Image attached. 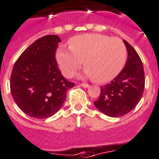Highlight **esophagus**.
Returning <instances> with one entry per match:
<instances>
[{"label": "esophagus", "instance_id": "esophagus-1", "mask_svg": "<svg viewBox=\"0 0 159 159\" xmlns=\"http://www.w3.org/2000/svg\"><path fill=\"white\" fill-rule=\"evenodd\" d=\"M81 86L84 87V88H88V87H89V85L88 84H86V83H81V84H79Z\"/></svg>", "mask_w": 159, "mask_h": 159}]
</instances>
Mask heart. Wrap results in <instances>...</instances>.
<instances>
[{"instance_id": "heart-1", "label": "heart", "mask_w": 159, "mask_h": 159, "mask_svg": "<svg viewBox=\"0 0 159 159\" xmlns=\"http://www.w3.org/2000/svg\"><path fill=\"white\" fill-rule=\"evenodd\" d=\"M69 48L61 46L57 60L63 75L71 77L84 61L87 75L98 83L115 78L124 67L127 50L118 38L100 34L75 36L69 41Z\"/></svg>"}]
</instances>
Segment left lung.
<instances>
[{
    "instance_id": "8db88e82",
    "label": "left lung",
    "mask_w": 159,
    "mask_h": 159,
    "mask_svg": "<svg viewBox=\"0 0 159 159\" xmlns=\"http://www.w3.org/2000/svg\"><path fill=\"white\" fill-rule=\"evenodd\" d=\"M124 41L128 59L121 72L108 84L101 86L100 97L95 106L110 117L126 115L137 105L144 90L143 66L136 50Z\"/></svg>"
}]
</instances>
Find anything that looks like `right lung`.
<instances>
[{
  "instance_id": "obj_1",
  "label": "right lung",
  "mask_w": 159,
  "mask_h": 159,
  "mask_svg": "<svg viewBox=\"0 0 159 159\" xmlns=\"http://www.w3.org/2000/svg\"><path fill=\"white\" fill-rule=\"evenodd\" d=\"M56 35L37 40L20 55L13 66L10 89L15 102L28 116H52L66 100V91L75 86L62 75L56 59Z\"/></svg>"
}]
</instances>
